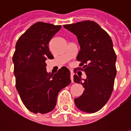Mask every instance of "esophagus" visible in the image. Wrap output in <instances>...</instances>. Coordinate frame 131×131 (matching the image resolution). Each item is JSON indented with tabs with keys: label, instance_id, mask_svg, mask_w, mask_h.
Here are the masks:
<instances>
[{
	"label": "esophagus",
	"instance_id": "1",
	"mask_svg": "<svg viewBox=\"0 0 131 131\" xmlns=\"http://www.w3.org/2000/svg\"><path fill=\"white\" fill-rule=\"evenodd\" d=\"M70 77H71V82L73 83L74 82V73H73V71H71V76H70Z\"/></svg>",
	"mask_w": 131,
	"mask_h": 131
}]
</instances>
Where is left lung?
Here are the masks:
<instances>
[{"instance_id":"1","label":"left lung","mask_w":131,"mask_h":131,"mask_svg":"<svg viewBox=\"0 0 131 131\" xmlns=\"http://www.w3.org/2000/svg\"><path fill=\"white\" fill-rule=\"evenodd\" d=\"M64 27L76 35L80 45L77 59L81 62L79 69L83 71L87 78L83 79L77 74L75 83H81L83 94L74 99L78 109L87 113L96 112L109 100L116 74V55L112 40L103 29L93 21L85 20Z\"/></svg>"}]
</instances>
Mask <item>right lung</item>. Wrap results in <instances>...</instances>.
<instances>
[{"mask_svg": "<svg viewBox=\"0 0 131 131\" xmlns=\"http://www.w3.org/2000/svg\"><path fill=\"white\" fill-rule=\"evenodd\" d=\"M61 27L38 21L16 43L13 57L16 88L23 104L34 114L51 112L56 105L59 92L71 83L70 71L65 67L54 75L46 71V60L54 58L48 43Z\"/></svg>", "mask_w": 131, "mask_h": 131, "instance_id": "1", "label": "right lung"}]
</instances>
